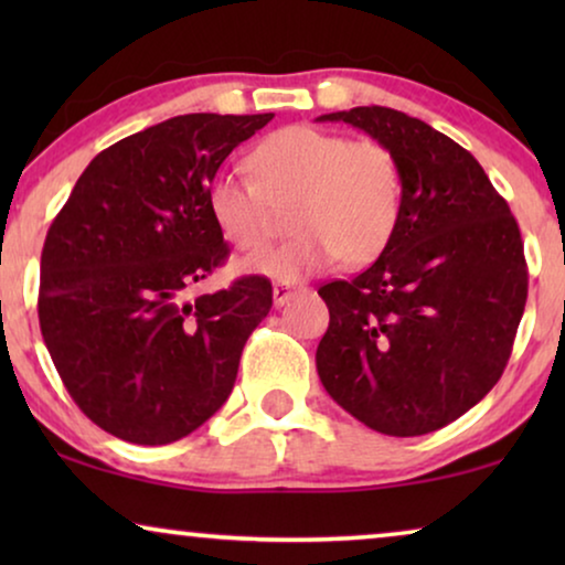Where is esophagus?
Returning <instances> with one entry per match:
<instances>
[{"instance_id":"obj_1","label":"esophagus","mask_w":565,"mask_h":565,"mask_svg":"<svg viewBox=\"0 0 565 565\" xmlns=\"http://www.w3.org/2000/svg\"><path fill=\"white\" fill-rule=\"evenodd\" d=\"M303 290V285H298V282H275L273 285V300H275V306L280 308V306H285L288 303V300L296 296V292H300Z\"/></svg>"}]
</instances>
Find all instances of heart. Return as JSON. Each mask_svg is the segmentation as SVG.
Masks as SVG:
<instances>
[{"label": "heart", "mask_w": 565, "mask_h": 565, "mask_svg": "<svg viewBox=\"0 0 565 565\" xmlns=\"http://www.w3.org/2000/svg\"><path fill=\"white\" fill-rule=\"evenodd\" d=\"M250 180L218 174L207 188V211L228 244L256 252L294 207L299 236L277 250L238 262L246 275L290 282L331 262L365 267L388 249L404 213V172L388 146L373 138L288 126L254 146Z\"/></svg>", "instance_id": "heart-1"}]
</instances>
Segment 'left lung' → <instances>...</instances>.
<instances>
[{
  "instance_id": "left-lung-1",
  "label": "left lung",
  "mask_w": 565,
  "mask_h": 565,
  "mask_svg": "<svg viewBox=\"0 0 565 565\" xmlns=\"http://www.w3.org/2000/svg\"><path fill=\"white\" fill-rule=\"evenodd\" d=\"M316 120L365 130L404 172L388 249L354 280L319 290L329 329L316 370L365 427L427 435L473 408L504 373L527 300L520 226L483 167L424 120L377 105Z\"/></svg>"
}]
</instances>
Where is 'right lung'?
<instances>
[{
  "label": "right lung",
  "mask_w": 565,
  "mask_h": 565,
  "mask_svg": "<svg viewBox=\"0 0 565 565\" xmlns=\"http://www.w3.org/2000/svg\"><path fill=\"white\" fill-rule=\"evenodd\" d=\"M262 115H177L97 153L41 254L43 342L68 396L134 445L188 437L226 404L246 339L273 308L252 275L190 303L226 259L207 188Z\"/></svg>",
  "instance_id": "obj_1"
}]
</instances>
